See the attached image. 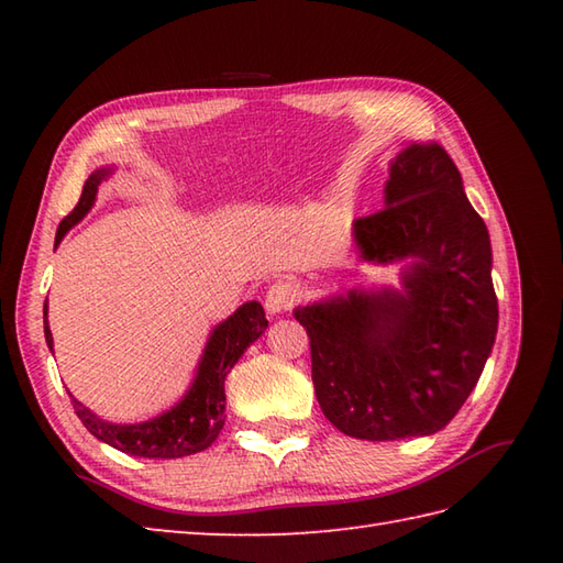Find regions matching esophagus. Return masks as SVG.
I'll use <instances>...</instances> for the list:
<instances>
[{
	"label": "esophagus",
	"instance_id": "obj_1",
	"mask_svg": "<svg viewBox=\"0 0 563 563\" xmlns=\"http://www.w3.org/2000/svg\"><path fill=\"white\" fill-rule=\"evenodd\" d=\"M297 300V288L290 280H275L266 290V309L271 314H280L292 309Z\"/></svg>",
	"mask_w": 563,
	"mask_h": 563
}]
</instances>
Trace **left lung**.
I'll return each mask as SVG.
<instances>
[{"label":"left lung","mask_w":563,"mask_h":563,"mask_svg":"<svg viewBox=\"0 0 563 563\" xmlns=\"http://www.w3.org/2000/svg\"><path fill=\"white\" fill-rule=\"evenodd\" d=\"M385 206L357 218L365 261L413 258L404 292H357L295 309L321 411L341 433L401 440L445 428L482 377L498 329L492 242L438 142H411Z\"/></svg>","instance_id":"1"}]
</instances>
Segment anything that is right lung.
<instances>
[{
    "label": "right lung",
    "mask_w": 563,
    "mask_h": 563,
    "mask_svg": "<svg viewBox=\"0 0 563 563\" xmlns=\"http://www.w3.org/2000/svg\"><path fill=\"white\" fill-rule=\"evenodd\" d=\"M106 174H109V169H99L87 178L75 210L59 222L55 242H59L91 210L99 184ZM43 324L45 341L53 349V333L47 329V302L43 305ZM266 329L268 319L258 302H246L239 307L230 319L222 321L212 331L206 353H202V361L198 365L194 387L188 389L186 397L172 411L152 418V421L135 426H115L101 421V418L93 416L75 397H71V406H75L79 421L87 426L93 438L109 442L111 448L133 454V457L174 460L186 457V454H196L210 448L224 426V377L230 375L234 363Z\"/></svg>",
    "instance_id": "1"
}]
</instances>
